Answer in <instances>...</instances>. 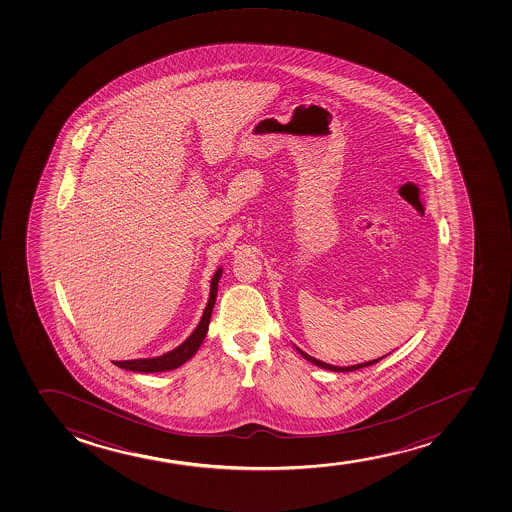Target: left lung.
Returning a JSON list of instances; mask_svg holds the SVG:
<instances>
[{"mask_svg":"<svg viewBox=\"0 0 512 512\" xmlns=\"http://www.w3.org/2000/svg\"><path fill=\"white\" fill-rule=\"evenodd\" d=\"M297 352L304 357V359L309 360V362H312L314 365H318V367H323V369H326V371H333V372H350V371H357V369H362V367H369V365L377 364L379 360L382 359V357H379V359L371 360V362H364V364H357V365H348V367H336V365H329L326 364V362H321V360L314 359V357H311V355H307L306 352H302L300 348H297ZM386 357V355H384Z\"/></svg>","mask_w":512,"mask_h":512,"instance_id":"obj_1","label":"left lung"}]
</instances>
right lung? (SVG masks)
<instances>
[{"label": "right lung", "instance_id": "obj_1", "mask_svg": "<svg viewBox=\"0 0 512 512\" xmlns=\"http://www.w3.org/2000/svg\"><path fill=\"white\" fill-rule=\"evenodd\" d=\"M220 277H222V268L215 271V275H213L212 285H210V299H208L205 312L201 316L200 324L189 335L188 340L181 343L179 347L174 348L172 352L164 353V355L155 357V359L123 360V362H114V364L121 367V369H126V371L164 372L177 369L179 365L188 362L194 353L198 352V348H200L201 343L205 340L208 324H210V318H212L213 304H215V299H217L218 280H220Z\"/></svg>", "mask_w": 512, "mask_h": 512}]
</instances>
